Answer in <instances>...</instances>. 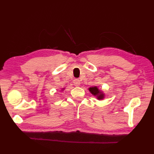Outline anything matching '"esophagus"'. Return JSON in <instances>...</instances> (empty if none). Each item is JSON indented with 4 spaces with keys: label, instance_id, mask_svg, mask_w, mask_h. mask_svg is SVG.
I'll return each mask as SVG.
<instances>
[{
    "label": "esophagus",
    "instance_id": "34e87169",
    "mask_svg": "<svg viewBox=\"0 0 154 154\" xmlns=\"http://www.w3.org/2000/svg\"><path fill=\"white\" fill-rule=\"evenodd\" d=\"M73 83H74V85H75V86L78 87V86L80 85V83H80L79 79H75L73 80Z\"/></svg>",
    "mask_w": 154,
    "mask_h": 154
}]
</instances>
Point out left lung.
<instances>
[{
	"label": "left lung",
	"mask_w": 154,
	"mask_h": 154,
	"mask_svg": "<svg viewBox=\"0 0 154 154\" xmlns=\"http://www.w3.org/2000/svg\"><path fill=\"white\" fill-rule=\"evenodd\" d=\"M89 91L90 92L92 93L93 95H95L98 97V99H103V94L100 92V91L98 89V88L97 87H93L89 88Z\"/></svg>",
	"instance_id": "8db88e82"
}]
</instances>
